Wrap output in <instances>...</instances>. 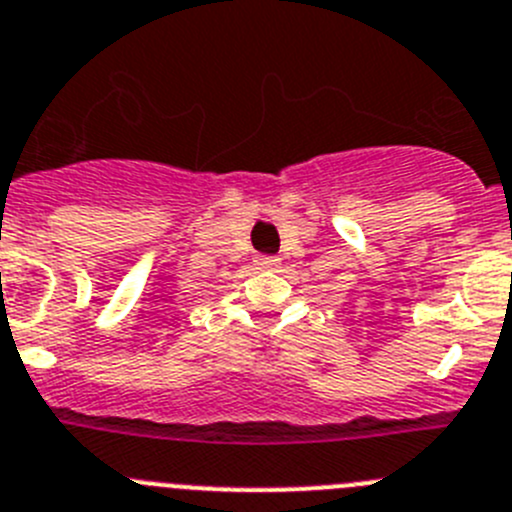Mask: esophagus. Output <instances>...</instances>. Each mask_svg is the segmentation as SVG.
I'll use <instances>...</instances> for the list:
<instances>
[{
  "label": "esophagus",
  "instance_id": "obj_1",
  "mask_svg": "<svg viewBox=\"0 0 512 512\" xmlns=\"http://www.w3.org/2000/svg\"><path fill=\"white\" fill-rule=\"evenodd\" d=\"M253 264H256V269H279L281 259L279 256H256Z\"/></svg>",
  "mask_w": 512,
  "mask_h": 512
}]
</instances>
